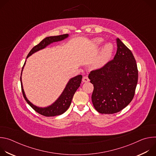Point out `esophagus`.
<instances>
[{
  "mask_svg": "<svg viewBox=\"0 0 156 156\" xmlns=\"http://www.w3.org/2000/svg\"><path fill=\"white\" fill-rule=\"evenodd\" d=\"M82 81H83V83H86V82L90 81V79H89V78L87 77V76H84L83 78Z\"/></svg>",
  "mask_w": 156,
  "mask_h": 156,
  "instance_id": "1",
  "label": "esophagus"
}]
</instances>
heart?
Listing matches in <instances>:
<instances>
[{"label":"heart","mask_w":156,"mask_h":156,"mask_svg":"<svg viewBox=\"0 0 156 156\" xmlns=\"http://www.w3.org/2000/svg\"><path fill=\"white\" fill-rule=\"evenodd\" d=\"M103 42V39L102 38H96L94 40V42L96 45L99 46ZM113 51L112 45L110 43H107L103 46L102 48L100 54L95 62V65L97 67H100V66L105 65L107 62L109 60L111 55H112Z\"/></svg>","instance_id":"heart-1"}]
</instances>
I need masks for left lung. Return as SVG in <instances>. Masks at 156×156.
Listing matches in <instances>:
<instances>
[{"mask_svg":"<svg viewBox=\"0 0 156 156\" xmlns=\"http://www.w3.org/2000/svg\"><path fill=\"white\" fill-rule=\"evenodd\" d=\"M114 59L92 70L88 78L94 86L91 99L98 112L112 114L126 107L135 96L138 79L136 60L119 38Z\"/></svg>","mask_w":156,"mask_h":156,"instance_id":"left-lung-1","label":"left lung"}]
</instances>
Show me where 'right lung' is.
<instances>
[{"instance_id":"add662e5","label":"right lung","mask_w":156,"mask_h":156,"mask_svg":"<svg viewBox=\"0 0 156 156\" xmlns=\"http://www.w3.org/2000/svg\"><path fill=\"white\" fill-rule=\"evenodd\" d=\"M69 36L68 34H65L59 36H50L44 38L42 41H41L37 45L35 46L29 52V54L27 55V58L31 55L34 52L45 48L49 44L54 42H57L62 40H63L64 39L66 38ZM25 64V62L24 63V65ZM23 65V66H24ZM22 68V70L23 69ZM22 73V72H21ZM82 80V75H79L72 79L70 80L69 83L66 84L65 90H63L62 94L60 96V97L57 99V100L52 104L51 105L45 107V108H41L37 107V106L34 105L33 104H31L27 98L24 90L23 89V86H22L21 83V77H20V81H21V91L22 93H23V97L27 103L36 111V112L39 113V114L46 116V117H54L61 115L63 114L65 112H66L72 102V100L73 99V97L76 92V91L78 90V88L80 86V83L81 82Z\"/></svg>"}]
</instances>
